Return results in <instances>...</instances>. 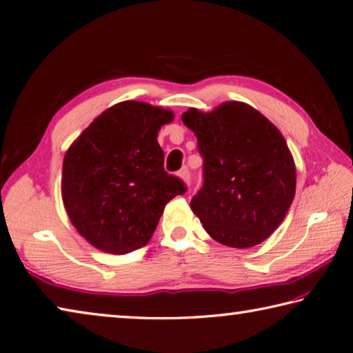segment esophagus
Masks as SVG:
<instances>
[{"label": "esophagus", "instance_id": "esophagus-1", "mask_svg": "<svg viewBox=\"0 0 353 353\" xmlns=\"http://www.w3.org/2000/svg\"><path fill=\"white\" fill-rule=\"evenodd\" d=\"M179 177H181L185 183L190 185V182H191V174H190V170H188V168H183V170L179 171Z\"/></svg>", "mask_w": 353, "mask_h": 353}]
</instances>
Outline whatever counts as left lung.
<instances>
[{
	"instance_id": "1",
	"label": "left lung",
	"mask_w": 353,
	"mask_h": 353,
	"mask_svg": "<svg viewBox=\"0 0 353 353\" xmlns=\"http://www.w3.org/2000/svg\"><path fill=\"white\" fill-rule=\"evenodd\" d=\"M182 121L203 157V187L190 203L193 213L223 245L264 242L284 221L296 191V166L283 134L242 101H223L210 112L190 108Z\"/></svg>"
}]
</instances>
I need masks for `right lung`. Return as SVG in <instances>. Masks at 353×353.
<instances>
[{"mask_svg":"<svg viewBox=\"0 0 353 353\" xmlns=\"http://www.w3.org/2000/svg\"><path fill=\"white\" fill-rule=\"evenodd\" d=\"M171 110L126 100L108 108L69 146L61 197L69 221L92 247L126 254L150 242L165 205L185 188L163 170L160 128Z\"/></svg>","mask_w":353,"mask_h":353,"instance_id":"obj_1","label":"right lung"}]
</instances>
